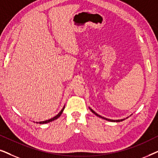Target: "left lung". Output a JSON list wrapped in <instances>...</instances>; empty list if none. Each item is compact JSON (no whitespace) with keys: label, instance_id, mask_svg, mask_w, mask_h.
Returning a JSON list of instances; mask_svg holds the SVG:
<instances>
[{"label":"left lung","instance_id":"8db88e82","mask_svg":"<svg viewBox=\"0 0 158 158\" xmlns=\"http://www.w3.org/2000/svg\"><path fill=\"white\" fill-rule=\"evenodd\" d=\"M89 109H90V111H91L93 113H94L95 115H96L97 116H98L99 118H103V119H105V120H107V121H109V122H122V121H124V120H125L126 119V118H127L129 117H127L126 118H122V119H117V120H113V119H109V118H105V117H103V116H101V115H99V114H98L97 113H96V112H95L94 110H93L92 109H90V108L89 107ZM131 116V115H130Z\"/></svg>","mask_w":158,"mask_h":158}]
</instances>
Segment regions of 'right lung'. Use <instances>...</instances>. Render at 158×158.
I'll return each mask as SVG.
<instances>
[{"instance_id":"1","label":"right lung","mask_w":158,"mask_h":158,"mask_svg":"<svg viewBox=\"0 0 158 158\" xmlns=\"http://www.w3.org/2000/svg\"><path fill=\"white\" fill-rule=\"evenodd\" d=\"M64 107L62 108V109L61 110V111H60L59 113H58L57 115L56 116H54V117H52V118H49V119H48V120H46V121H43V122H36V124H47V123H49V122H52V121H54V120H56V119H57L58 118L60 117V116H61V114H62V112H63V111H64Z\"/></svg>"}]
</instances>
